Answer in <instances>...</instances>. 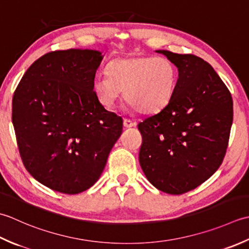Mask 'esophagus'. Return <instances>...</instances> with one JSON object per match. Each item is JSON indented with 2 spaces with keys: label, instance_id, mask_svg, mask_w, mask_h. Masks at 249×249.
<instances>
[{
  "label": "esophagus",
  "instance_id": "1",
  "mask_svg": "<svg viewBox=\"0 0 249 249\" xmlns=\"http://www.w3.org/2000/svg\"><path fill=\"white\" fill-rule=\"evenodd\" d=\"M135 125V123H133V121L128 119V118H124V128H132V126Z\"/></svg>",
  "mask_w": 249,
  "mask_h": 249
}]
</instances>
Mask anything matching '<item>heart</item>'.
<instances>
[{
	"instance_id": "heart-1",
	"label": "heart",
	"mask_w": 249,
	"mask_h": 249,
	"mask_svg": "<svg viewBox=\"0 0 249 249\" xmlns=\"http://www.w3.org/2000/svg\"><path fill=\"white\" fill-rule=\"evenodd\" d=\"M107 74H96L92 87L99 102L113 107L124 89V98L142 114H156L170 103L175 92L177 68L165 57L138 55L108 63Z\"/></svg>"
}]
</instances>
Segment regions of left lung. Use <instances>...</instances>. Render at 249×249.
I'll return each mask as SVG.
<instances>
[{
	"label": "left lung",
	"instance_id": "left-lung-1",
	"mask_svg": "<svg viewBox=\"0 0 249 249\" xmlns=\"http://www.w3.org/2000/svg\"><path fill=\"white\" fill-rule=\"evenodd\" d=\"M178 70L173 98L139 124V160L157 189L182 195L203 184L220 166L229 142L233 102L211 65L194 54L156 50Z\"/></svg>",
	"mask_w": 249,
	"mask_h": 249
}]
</instances>
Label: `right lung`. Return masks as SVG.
I'll return each instance as SVG.
<instances>
[{"label":"right lung","instance_id":"obj_1","mask_svg":"<svg viewBox=\"0 0 249 249\" xmlns=\"http://www.w3.org/2000/svg\"><path fill=\"white\" fill-rule=\"evenodd\" d=\"M103 59L91 49L55 50L37 59L13 96V124L25 169L65 195L100 178L123 119L99 102L92 83Z\"/></svg>","mask_w":249,"mask_h":249}]
</instances>
